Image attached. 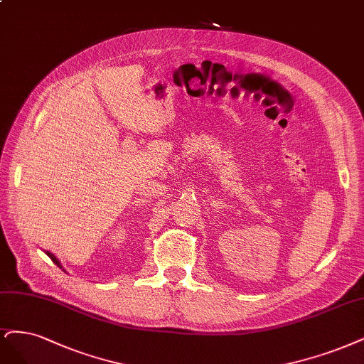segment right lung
Returning a JSON list of instances; mask_svg holds the SVG:
<instances>
[{"mask_svg": "<svg viewBox=\"0 0 364 364\" xmlns=\"http://www.w3.org/2000/svg\"><path fill=\"white\" fill-rule=\"evenodd\" d=\"M46 255H48L49 257H51V260H53V262L55 263V265H57L58 268H63V267H61V263H60V260H58V259H57V257H55V256H54L53 253H49V252H46ZM63 271H65V269H63Z\"/></svg>", "mask_w": 364, "mask_h": 364, "instance_id": "add662e5", "label": "right lung"}]
</instances>
